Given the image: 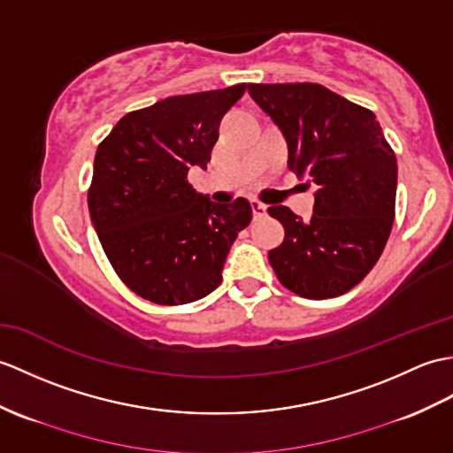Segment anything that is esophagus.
Here are the masks:
<instances>
[{"instance_id":"1","label":"esophagus","mask_w":453,"mask_h":453,"mask_svg":"<svg viewBox=\"0 0 453 453\" xmlns=\"http://www.w3.org/2000/svg\"><path fill=\"white\" fill-rule=\"evenodd\" d=\"M250 208H252V216L255 218H262V216H266V204H262V203H258V201H250Z\"/></svg>"}]
</instances>
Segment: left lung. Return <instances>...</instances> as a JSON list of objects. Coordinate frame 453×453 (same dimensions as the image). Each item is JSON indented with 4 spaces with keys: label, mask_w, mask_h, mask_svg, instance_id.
Returning <instances> with one entry per match:
<instances>
[{
    "label": "left lung",
    "mask_w": 453,
    "mask_h": 453,
    "mask_svg": "<svg viewBox=\"0 0 453 453\" xmlns=\"http://www.w3.org/2000/svg\"><path fill=\"white\" fill-rule=\"evenodd\" d=\"M249 94L288 142V167L319 187L312 216L288 206L268 214L286 229L268 252L278 280L307 299L355 288L390 237L397 162L374 113L312 82L249 84Z\"/></svg>",
    "instance_id": "obj_1"
}]
</instances>
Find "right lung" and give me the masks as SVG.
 Masks as SVG:
<instances>
[{
	"mask_svg": "<svg viewBox=\"0 0 453 453\" xmlns=\"http://www.w3.org/2000/svg\"><path fill=\"white\" fill-rule=\"evenodd\" d=\"M245 84L170 96L125 115L98 146L88 210L113 270L157 304L206 297L250 224L247 198L218 204L188 185L210 162L218 127Z\"/></svg>",
	"mask_w": 453,
	"mask_h": 453,
	"instance_id": "right-lung-1",
	"label": "right lung"
}]
</instances>
